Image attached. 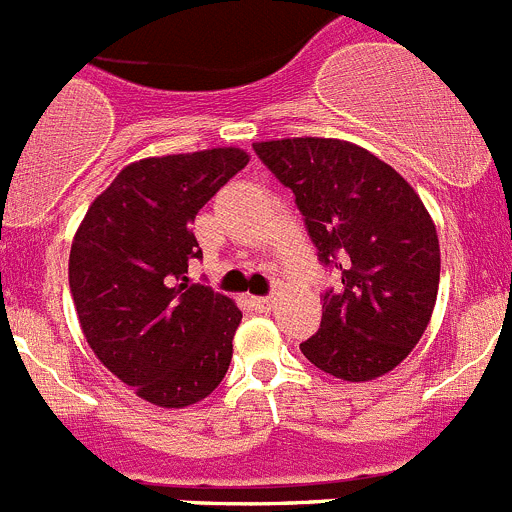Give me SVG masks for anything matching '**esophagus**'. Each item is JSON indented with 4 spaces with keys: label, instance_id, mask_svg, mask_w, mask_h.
Instances as JSON below:
<instances>
[{
    "label": "esophagus",
    "instance_id": "obj_1",
    "mask_svg": "<svg viewBox=\"0 0 512 512\" xmlns=\"http://www.w3.org/2000/svg\"><path fill=\"white\" fill-rule=\"evenodd\" d=\"M251 305L259 312H269L274 307V297H251Z\"/></svg>",
    "mask_w": 512,
    "mask_h": 512
}]
</instances>
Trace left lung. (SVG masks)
Masks as SVG:
<instances>
[{"label":"left lung","instance_id":"left-lung-1","mask_svg":"<svg viewBox=\"0 0 512 512\" xmlns=\"http://www.w3.org/2000/svg\"><path fill=\"white\" fill-rule=\"evenodd\" d=\"M253 151L292 189L323 266L318 333L300 343L312 364L346 382L392 372L431 323L441 277L436 225L390 164L336 138H282Z\"/></svg>","mask_w":512,"mask_h":512}]
</instances>
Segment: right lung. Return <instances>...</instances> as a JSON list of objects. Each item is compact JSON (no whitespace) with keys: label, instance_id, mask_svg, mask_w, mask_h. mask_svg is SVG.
I'll use <instances>...</instances> for the list:
<instances>
[{"label":"right lung","instance_id":"obj_1","mask_svg":"<svg viewBox=\"0 0 512 512\" xmlns=\"http://www.w3.org/2000/svg\"><path fill=\"white\" fill-rule=\"evenodd\" d=\"M248 153L210 148L125 166L89 205L71 243L69 287L84 338L117 379L158 408H187L223 382L243 312L205 284L197 212Z\"/></svg>","mask_w":512,"mask_h":512}]
</instances>
